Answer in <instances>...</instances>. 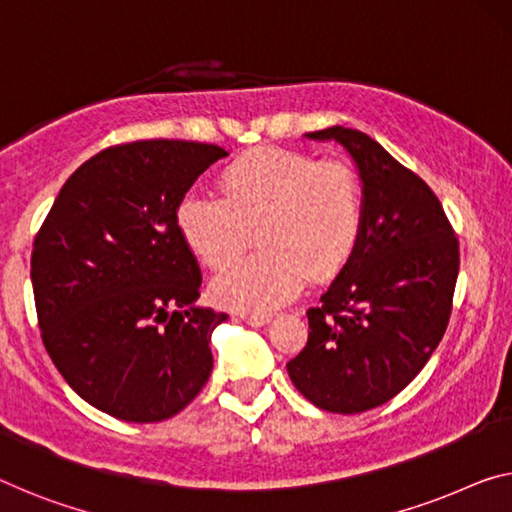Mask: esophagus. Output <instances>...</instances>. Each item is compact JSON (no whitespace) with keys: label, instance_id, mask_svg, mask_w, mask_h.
I'll list each match as a JSON object with an SVG mask.
<instances>
[{"label":"esophagus","instance_id":"esophagus-1","mask_svg":"<svg viewBox=\"0 0 512 512\" xmlns=\"http://www.w3.org/2000/svg\"><path fill=\"white\" fill-rule=\"evenodd\" d=\"M240 318L251 327H263V325H267V322H270V316H267V313H242Z\"/></svg>","mask_w":512,"mask_h":512}]
</instances>
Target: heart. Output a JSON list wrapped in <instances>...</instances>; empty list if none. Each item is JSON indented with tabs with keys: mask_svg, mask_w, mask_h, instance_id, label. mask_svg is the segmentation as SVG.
I'll return each instance as SVG.
<instances>
[{
	"mask_svg": "<svg viewBox=\"0 0 512 512\" xmlns=\"http://www.w3.org/2000/svg\"><path fill=\"white\" fill-rule=\"evenodd\" d=\"M222 196L187 192L176 226L187 249L219 270L256 233L261 254L233 263L212 281L226 309L265 313L300 295L306 279L322 283L350 263L364 231V192L357 171L288 148L240 155L219 180Z\"/></svg>",
	"mask_w": 512,
	"mask_h": 512,
	"instance_id": "heart-1",
	"label": "heart"
}]
</instances>
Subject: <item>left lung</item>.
I'll use <instances>...</instances> for the list:
<instances>
[{"label": "left lung", "instance_id": "1", "mask_svg": "<svg viewBox=\"0 0 512 512\" xmlns=\"http://www.w3.org/2000/svg\"><path fill=\"white\" fill-rule=\"evenodd\" d=\"M352 155L364 183V231L350 263L306 311L309 338L286 368L325 412L359 414L389 403L426 366L453 309L460 247L423 180L364 132L316 130Z\"/></svg>", "mask_w": 512, "mask_h": 512}]
</instances>
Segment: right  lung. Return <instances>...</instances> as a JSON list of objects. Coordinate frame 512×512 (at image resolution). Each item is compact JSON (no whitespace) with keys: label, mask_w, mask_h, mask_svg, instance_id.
<instances>
[{"label":"right lung","mask_w":512,"mask_h":512,"mask_svg":"<svg viewBox=\"0 0 512 512\" xmlns=\"http://www.w3.org/2000/svg\"><path fill=\"white\" fill-rule=\"evenodd\" d=\"M226 155L183 139L109 146L66 180L36 233L31 286L47 355L114 419H169L212 373L210 334L229 316L194 306L201 270L176 208Z\"/></svg>","instance_id":"add662e5"}]
</instances>
